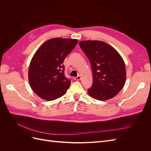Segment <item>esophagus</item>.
I'll list each match as a JSON object with an SVG mask.
<instances>
[{
  "instance_id": "34e87169",
  "label": "esophagus",
  "mask_w": 151,
  "mask_h": 151,
  "mask_svg": "<svg viewBox=\"0 0 151 151\" xmlns=\"http://www.w3.org/2000/svg\"><path fill=\"white\" fill-rule=\"evenodd\" d=\"M81 79V76H77V77H74V79L75 80V81H79L80 79Z\"/></svg>"
}]
</instances>
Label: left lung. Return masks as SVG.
<instances>
[{
    "mask_svg": "<svg viewBox=\"0 0 151 151\" xmlns=\"http://www.w3.org/2000/svg\"><path fill=\"white\" fill-rule=\"evenodd\" d=\"M79 45L89 58L93 70V84L88 90L89 95L99 101L115 97L126 81L125 62L120 53L101 41H81Z\"/></svg>",
    "mask_w": 151,
    "mask_h": 151,
    "instance_id": "8db88e82",
    "label": "left lung"
}]
</instances>
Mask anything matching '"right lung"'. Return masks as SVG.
Listing matches in <instances>:
<instances>
[{"label": "right lung", "instance_id": "add662e5", "mask_svg": "<svg viewBox=\"0 0 151 151\" xmlns=\"http://www.w3.org/2000/svg\"><path fill=\"white\" fill-rule=\"evenodd\" d=\"M77 43L76 39L54 38L35 52L29 63L28 80L40 98L52 101L66 93L70 81L65 76L63 62Z\"/></svg>", "mask_w": 151, "mask_h": 151}]
</instances>
